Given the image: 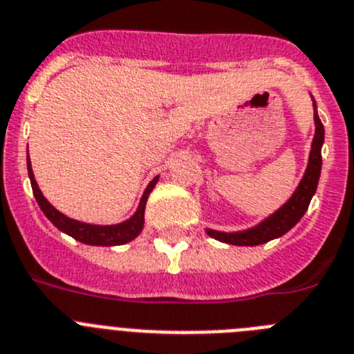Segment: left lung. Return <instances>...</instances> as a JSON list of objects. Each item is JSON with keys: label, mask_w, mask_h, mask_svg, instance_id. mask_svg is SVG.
Returning a JSON list of instances; mask_svg holds the SVG:
<instances>
[{"label": "left lung", "mask_w": 354, "mask_h": 354, "mask_svg": "<svg viewBox=\"0 0 354 354\" xmlns=\"http://www.w3.org/2000/svg\"><path fill=\"white\" fill-rule=\"evenodd\" d=\"M313 101V122H315V135H313L312 147H310L308 165L306 171L301 178L299 185L296 187L294 194L287 199L276 212L267 215L266 219L260 221L258 224L251 226L248 230L241 232H219V230L207 228L205 232L215 239V241L224 242V244L232 245H260L266 242L278 239L285 235L288 230H292L301 221V217L308 210V205L312 201L315 190H317L319 176H321L322 167V156L321 149L324 144V126L317 113V104Z\"/></svg>", "instance_id": "left-lung-1"}]
</instances>
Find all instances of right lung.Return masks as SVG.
<instances>
[{
	"instance_id": "obj_1",
	"label": "right lung",
	"mask_w": 354,
	"mask_h": 354,
	"mask_svg": "<svg viewBox=\"0 0 354 354\" xmlns=\"http://www.w3.org/2000/svg\"><path fill=\"white\" fill-rule=\"evenodd\" d=\"M26 165H28V176H30V183H32L33 196H35L41 210L44 212L46 217H48V219L51 221V223H53L60 232L73 236L75 241L82 242V244L106 245V248H109V245H121V244H126V242H131L135 236H139V233L142 232L144 210H146L147 198H149V194H151V190L155 189L158 176H155L151 181H149V185L146 187L142 198H140L139 207H137V210H135V214L131 215L130 219H126L118 224H91V223H84V221L71 219V217H67L66 214L57 210V208H55L53 205L44 198V194H42L39 185H37L30 156L26 158Z\"/></svg>"
}]
</instances>
